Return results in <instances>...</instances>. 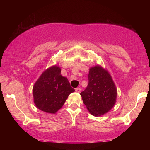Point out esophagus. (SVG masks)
I'll use <instances>...</instances> for the list:
<instances>
[{
  "label": "esophagus",
  "mask_w": 150,
  "mask_h": 150,
  "mask_svg": "<svg viewBox=\"0 0 150 150\" xmlns=\"http://www.w3.org/2000/svg\"><path fill=\"white\" fill-rule=\"evenodd\" d=\"M75 91H76V92H77V93H80L81 92V88H75Z\"/></svg>",
  "instance_id": "obj_1"
}]
</instances>
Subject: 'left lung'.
<instances>
[{
	"instance_id": "left-lung-1",
	"label": "left lung",
	"mask_w": 150,
	"mask_h": 150,
	"mask_svg": "<svg viewBox=\"0 0 150 150\" xmlns=\"http://www.w3.org/2000/svg\"><path fill=\"white\" fill-rule=\"evenodd\" d=\"M80 95L91 115L100 116L115 106L117 88L108 71L96 65L89 69L88 86Z\"/></svg>"
}]
</instances>
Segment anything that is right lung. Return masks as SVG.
<instances>
[{
	"instance_id": "right-lung-1",
	"label": "right lung",
	"mask_w": 150,
	"mask_h": 150,
	"mask_svg": "<svg viewBox=\"0 0 150 150\" xmlns=\"http://www.w3.org/2000/svg\"><path fill=\"white\" fill-rule=\"evenodd\" d=\"M74 91L67 78L61 75V68L55 65L45 69L34 83V103L40 110L55 114Z\"/></svg>"
}]
</instances>
